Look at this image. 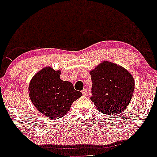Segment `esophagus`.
<instances>
[{"mask_svg":"<svg viewBox=\"0 0 157 157\" xmlns=\"http://www.w3.org/2000/svg\"><path fill=\"white\" fill-rule=\"evenodd\" d=\"M82 94H83V96H87V94H88L87 89H83V90H82Z\"/></svg>","mask_w":157,"mask_h":157,"instance_id":"34e87169","label":"esophagus"}]
</instances>
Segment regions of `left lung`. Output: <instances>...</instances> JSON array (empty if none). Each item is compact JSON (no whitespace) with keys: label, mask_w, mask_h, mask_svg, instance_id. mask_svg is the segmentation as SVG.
<instances>
[{"label":"left lung","mask_w":157,"mask_h":157,"mask_svg":"<svg viewBox=\"0 0 157 157\" xmlns=\"http://www.w3.org/2000/svg\"><path fill=\"white\" fill-rule=\"evenodd\" d=\"M92 81L91 100L100 112L117 115L132 100L134 79L127 70L109 61H103L90 71Z\"/></svg>","instance_id":"8db88e82"}]
</instances>
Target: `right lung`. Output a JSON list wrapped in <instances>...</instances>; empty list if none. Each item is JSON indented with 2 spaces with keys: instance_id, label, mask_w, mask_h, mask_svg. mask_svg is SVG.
I'll return each mask as SVG.
<instances>
[{
  "instance_id": "right-lung-1",
  "label": "right lung",
  "mask_w": 157,
  "mask_h": 157,
  "mask_svg": "<svg viewBox=\"0 0 157 157\" xmlns=\"http://www.w3.org/2000/svg\"><path fill=\"white\" fill-rule=\"evenodd\" d=\"M61 71L47 66L34 75L29 91L31 102L40 113L47 117H63L71 104L82 96L69 81L60 78Z\"/></svg>"
}]
</instances>
